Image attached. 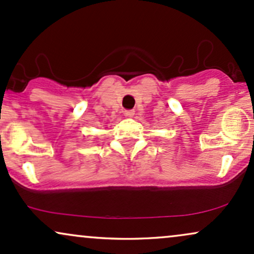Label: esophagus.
Instances as JSON below:
<instances>
[{"label":"esophagus","instance_id":"34e87169","mask_svg":"<svg viewBox=\"0 0 254 254\" xmlns=\"http://www.w3.org/2000/svg\"><path fill=\"white\" fill-rule=\"evenodd\" d=\"M135 114V112H134L133 109H129V110H125V116L126 118H132V116Z\"/></svg>","mask_w":254,"mask_h":254}]
</instances>
